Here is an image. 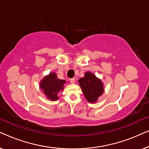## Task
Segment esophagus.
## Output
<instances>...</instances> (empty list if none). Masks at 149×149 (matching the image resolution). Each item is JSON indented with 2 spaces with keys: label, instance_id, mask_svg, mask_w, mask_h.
<instances>
[{
  "label": "esophagus",
  "instance_id": "obj_1",
  "mask_svg": "<svg viewBox=\"0 0 149 149\" xmlns=\"http://www.w3.org/2000/svg\"><path fill=\"white\" fill-rule=\"evenodd\" d=\"M70 82L72 83V84H73V83H74L75 82V79L74 78H72L70 79Z\"/></svg>",
  "mask_w": 149,
  "mask_h": 149
}]
</instances>
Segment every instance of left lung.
Instances as JSON below:
<instances>
[{
  "mask_svg": "<svg viewBox=\"0 0 149 149\" xmlns=\"http://www.w3.org/2000/svg\"><path fill=\"white\" fill-rule=\"evenodd\" d=\"M85 98L90 103H94L104 92L103 83L101 80L90 72L85 73V77L79 80Z\"/></svg>",
  "mask_w": 149,
  "mask_h": 149,
  "instance_id": "8db88e82",
  "label": "left lung"
}]
</instances>
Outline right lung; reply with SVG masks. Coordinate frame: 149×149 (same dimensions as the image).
<instances>
[{
  "mask_svg": "<svg viewBox=\"0 0 149 149\" xmlns=\"http://www.w3.org/2000/svg\"><path fill=\"white\" fill-rule=\"evenodd\" d=\"M65 80L59 79L55 72H50L45 77L40 83V88L50 100L56 101L58 99V93L64 89Z\"/></svg>",
  "mask_w": 149,
  "mask_h": 149,
  "instance_id": "obj_1",
  "label": "right lung"
}]
</instances>
